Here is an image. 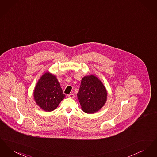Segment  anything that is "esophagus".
<instances>
[{
  "instance_id": "esophagus-1",
  "label": "esophagus",
  "mask_w": 157,
  "mask_h": 157,
  "mask_svg": "<svg viewBox=\"0 0 157 157\" xmlns=\"http://www.w3.org/2000/svg\"><path fill=\"white\" fill-rule=\"evenodd\" d=\"M67 97L70 98H74L75 97V95L74 94H70L69 95H67Z\"/></svg>"
}]
</instances>
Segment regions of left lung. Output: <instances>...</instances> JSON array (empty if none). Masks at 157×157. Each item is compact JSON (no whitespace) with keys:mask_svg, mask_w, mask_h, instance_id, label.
<instances>
[{"mask_svg":"<svg viewBox=\"0 0 157 157\" xmlns=\"http://www.w3.org/2000/svg\"><path fill=\"white\" fill-rule=\"evenodd\" d=\"M82 110L88 113L97 112L104 105L107 92L102 82L94 75L82 79L77 94Z\"/></svg>","mask_w":157,"mask_h":157,"instance_id":"1","label":"left lung"}]
</instances>
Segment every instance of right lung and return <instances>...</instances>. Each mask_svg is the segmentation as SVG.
Masks as SVG:
<instances>
[{"instance_id":"1","label":"right lung","mask_w":157,"mask_h":157,"mask_svg":"<svg viewBox=\"0 0 157 157\" xmlns=\"http://www.w3.org/2000/svg\"><path fill=\"white\" fill-rule=\"evenodd\" d=\"M33 96L39 107L48 112L55 109L65 97L56 76L48 72L42 75L39 80Z\"/></svg>"}]
</instances>
